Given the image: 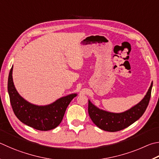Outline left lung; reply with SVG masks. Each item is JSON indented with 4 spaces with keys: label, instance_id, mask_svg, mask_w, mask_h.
I'll return each instance as SVG.
<instances>
[{
    "label": "left lung",
    "instance_id": "left-lung-1",
    "mask_svg": "<svg viewBox=\"0 0 159 159\" xmlns=\"http://www.w3.org/2000/svg\"><path fill=\"white\" fill-rule=\"evenodd\" d=\"M153 82L145 97L131 109L121 113H113L96 107L88 101V113L92 122L103 131L115 132L128 127L142 116L149 104Z\"/></svg>",
    "mask_w": 159,
    "mask_h": 159
}]
</instances>
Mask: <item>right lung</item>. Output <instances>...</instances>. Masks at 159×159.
<instances>
[{
	"label": "right lung",
	"instance_id": "1",
	"mask_svg": "<svg viewBox=\"0 0 159 159\" xmlns=\"http://www.w3.org/2000/svg\"><path fill=\"white\" fill-rule=\"evenodd\" d=\"M12 70L11 67L8 77L7 90L11 108L16 117L25 125L39 131H49L57 127L62 122L71 101L77 94L67 95L47 106L32 104L17 92L13 83Z\"/></svg>",
	"mask_w": 159,
	"mask_h": 159
}]
</instances>
